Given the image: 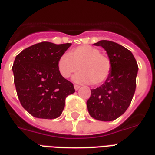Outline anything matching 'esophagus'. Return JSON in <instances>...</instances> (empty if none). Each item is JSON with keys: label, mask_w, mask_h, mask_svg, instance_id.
I'll return each mask as SVG.
<instances>
[{"label": "esophagus", "mask_w": 155, "mask_h": 155, "mask_svg": "<svg viewBox=\"0 0 155 155\" xmlns=\"http://www.w3.org/2000/svg\"><path fill=\"white\" fill-rule=\"evenodd\" d=\"M74 87H75V89L76 90V91H77V90L79 89V88H80V85L75 84V85H74Z\"/></svg>", "instance_id": "34e87169"}]
</instances>
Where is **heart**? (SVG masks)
<instances>
[{
	"instance_id": "b5f03b06",
	"label": "heart",
	"mask_w": 155,
	"mask_h": 155,
	"mask_svg": "<svg viewBox=\"0 0 155 155\" xmlns=\"http://www.w3.org/2000/svg\"><path fill=\"white\" fill-rule=\"evenodd\" d=\"M101 53L98 48L92 46L75 47L58 58V71L63 78H69L80 68V72L74 77L75 81L101 84L110 75L112 63L108 56Z\"/></svg>"
}]
</instances>
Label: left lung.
I'll use <instances>...</instances> for the list:
<instances>
[{
  "mask_svg": "<svg viewBox=\"0 0 155 155\" xmlns=\"http://www.w3.org/2000/svg\"><path fill=\"white\" fill-rule=\"evenodd\" d=\"M94 45L101 46L107 51L112 71L103 84L91 90L87 110L96 120L111 121L122 115L131 103L138 66L131 51L118 43L101 40Z\"/></svg>",
  "mask_w": 155,
  "mask_h": 155,
  "instance_id": "left-lung-1",
  "label": "left lung"
}]
</instances>
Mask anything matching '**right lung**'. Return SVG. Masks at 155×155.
Listing matches in <instances>:
<instances>
[{"mask_svg":"<svg viewBox=\"0 0 155 155\" xmlns=\"http://www.w3.org/2000/svg\"><path fill=\"white\" fill-rule=\"evenodd\" d=\"M71 43L42 42L23 50L13 65L14 84L22 107L33 117H58L68 96L75 92L73 84L61 75L58 58Z\"/></svg>","mask_w":155,"mask_h":155,"instance_id":"1","label":"right lung"}]
</instances>
